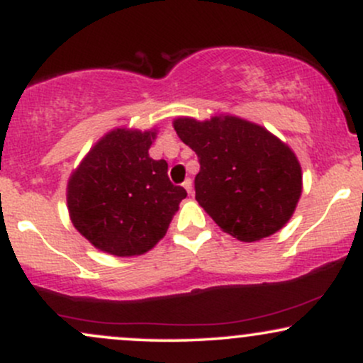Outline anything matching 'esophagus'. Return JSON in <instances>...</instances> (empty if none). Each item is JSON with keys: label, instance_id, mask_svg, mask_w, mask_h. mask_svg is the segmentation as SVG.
<instances>
[{"label": "esophagus", "instance_id": "esophagus-1", "mask_svg": "<svg viewBox=\"0 0 363 363\" xmlns=\"http://www.w3.org/2000/svg\"><path fill=\"white\" fill-rule=\"evenodd\" d=\"M182 186H184V189L187 191V193L193 194V181H191V179H186V181L182 182Z\"/></svg>", "mask_w": 363, "mask_h": 363}]
</instances>
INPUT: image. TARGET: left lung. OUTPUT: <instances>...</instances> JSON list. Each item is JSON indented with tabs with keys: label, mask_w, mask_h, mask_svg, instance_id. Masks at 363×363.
Returning <instances> with one entry per match:
<instances>
[{
	"label": "left lung",
	"mask_w": 363,
	"mask_h": 363,
	"mask_svg": "<svg viewBox=\"0 0 363 363\" xmlns=\"http://www.w3.org/2000/svg\"><path fill=\"white\" fill-rule=\"evenodd\" d=\"M174 129L199 162L196 201L242 242L273 235L290 220L302 193L297 157L268 129L235 116L179 118Z\"/></svg>",
	"instance_id": "obj_1"
}]
</instances>
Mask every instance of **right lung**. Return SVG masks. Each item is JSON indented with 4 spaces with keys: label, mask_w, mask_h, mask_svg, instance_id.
I'll return each mask as SVG.
<instances>
[{
    "label": "right lung",
    "mask_w": 363,
    "mask_h": 363,
    "mask_svg": "<svg viewBox=\"0 0 363 363\" xmlns=\"http://www.w3.org/2000/svg\"><path fill=\"white\" fill-rule=\"evenodd\" d=\"M155 131L114 129L90 150L68 182V210L80 234L104 252L140 256L167 232L187 193L148 155Z\"/></svg>",
    "instance_id": "right-lung-1"
}]
</instances>
